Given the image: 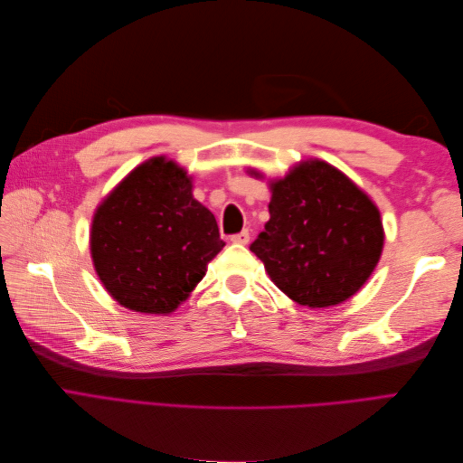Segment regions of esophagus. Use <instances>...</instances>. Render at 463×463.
<instances>
[{"instance_id":"obj_1","label":"esophagus","mask_w":463,"mask_h":463,"mask_svg":"<svg viewBox=\"0 0 463 463\" xmlns=\"http://www.w3.org/2000/svg\"><path fill=\"white\" fill-rule=\"evenodd\" d=\"M232 243H237V245H247L249 243V230H243L240 233L232 235Z\"/></svg>"}]
</instances>
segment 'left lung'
<instances>
[{"instance_id":"1","label":"left lung","mask_w":463,"mask_h":463,"mask_svg":"<svg viewBox=\"0 0 463 463\" xmlns=\"http://www.w3.org/2000/svg\"><path fill=\"white\" fill-rule=\"evenodd\" d=\"M270 191V220L250 250L272 282L311 309L355 296L384 245L374 203L322 160L298 164L284 179L272 181Z\"/></svg>"}]
</instances>
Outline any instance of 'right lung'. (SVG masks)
Masks as SVG:
<instances>
[{
	"instance_id": "add662e5",
	"label": "right lung",
	"mask_w": 463,
	"mask_h": 463,
	"mask_svg": "<svg viewBox=\"0 0 463 463\" xmlns=\"http://www.w3.org/2000/svg\"><path fill=\"white\" fill-rule=\"evenodd\" d=\"M223 245L214 214L193 199L187 172L164 156L135 167L96 208L90 230L106 291L148 315L175 311Z\"/></svg>"
}]
</instances>
